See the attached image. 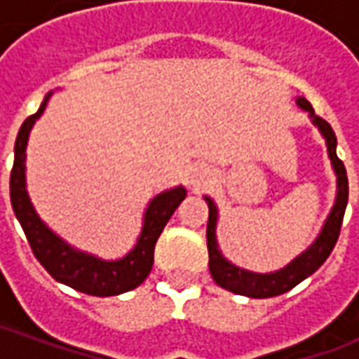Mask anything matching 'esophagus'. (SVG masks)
Masks as SVG:
<instances>
[{
	"label": "esophagus",
	"mask_w": 359,
	"mask_h": 359,
	"mask_svg": "<svg viewBox=\"0 0 359 359\" xmlns=\"http://www.w3.org/2000/svg\"><path fill=\"white\" fill-rule=\"evenodd\" d=\"M208 180H210V172L203 171V169H196L194 175H192V184L194 187H203Z\"/></svg>",
	"instance_id": "1"
}]
</instances>
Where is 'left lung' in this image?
Here are the masks:
<instances>
[{"label": "left lung", "instance_id": "8db88e82", "mask_svg": "<svg viewBox=\"0 0 359 359\" xmlns=\"http://www.w3.org/2000/svg\"><path fill=\"white\" fill-rule=\"evenodd\" d=\"M298 107L308 111L311 123L319 128V133L323 134L325 142H327V151H329V159H331L332 169L337 175V198H334V205H332L329 217L325 221L321 233L317 236L313 244L309 246L306 252H302L300 256L294 257L290 264L283 267V269L275 271V273H254V271H246L242 267H236L229 259H226L217 244V205L211 200L210 196H203L208 208H210V219H208V252H210V273L213 280L219 286H223L225 290H231L234 294H242L248 298H271V296H278V294L288 292L290 288L302 283L304 278L313 275L325 259L331 256L334 244L339 241L340 226H342V217L346 211L348 203V177L344 163L337 157V136L331 125L316 115V111L311 107V103L306 97H298L296 100Z\"/></svg>", "mask_w": 359, "mask_h": 359}]
</instances>
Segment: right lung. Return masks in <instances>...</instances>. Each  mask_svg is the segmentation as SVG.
Masks as SVG:
<instances>
[{
    "mask_svg": "<svg viewBox=\"0 0 359 359\" xmlns=\"http://www.w3.org/2000/svg\"><path fill=\"white\" fill-rule=\"evenodd\" d=\"M53 92L43 97L40 109L22 123L15 142V163H13L11 203L19 219L28 244L36 259L46 267L51 277L71 286L79 292L90 296H117L140 286L154 265V250L159 234L163 233L167 221L171 219L180 202L187 198L184 187H175L157 194L144 211V225L134 248L121 259H102L92 254L81 252L67 244L61 236L38 217L34 205L27 192V144L34 123L46 109Z\"/></svg>",
    "mask_w": 359,
    "mask_h": 359,
    "instance_id": "add662e5",
    "label": "right lung"
}]
</instances>
